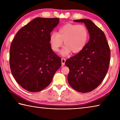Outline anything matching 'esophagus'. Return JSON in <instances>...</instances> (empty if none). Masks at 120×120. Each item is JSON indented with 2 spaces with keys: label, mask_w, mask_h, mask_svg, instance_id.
Segmentation results:
<instances>
[{
  "label": "esophagus",
  "mask_w": 120,
  "mask_h": 120,
  "mask_svg": "<svg viewBox=\"0 0 120 120\" xmlns=\"http://www.w3.org/2000/svg\"><path fill=\"white\" fill-rule=\"evenodd\" d=\"M65 62H66V59L64 58H62L61 59V63H62V66H64V65L65 64Z\"/></svg>",
  "instance_id": "obj_1"
}]
</instances>
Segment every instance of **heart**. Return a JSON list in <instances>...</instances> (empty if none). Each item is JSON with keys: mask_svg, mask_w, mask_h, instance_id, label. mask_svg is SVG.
<instances>
[{"mask_svg": "<svg viewBox=\"0 0 120 120\" xmlns=\"http://www.w3.org/2000/svg\"><path fill=\"white\" fill-rule=\"evenodd\" d=\"M88 31L83 25L67 24L59 29L57 33H52L50 37L51 47L57 52L62 45L64 46L60 52L63 56L72 52L76 54L84 49L88 40Z\"/></svg>", "mask_w": 120, "mask_h": 120, "instance_id": "obj_1", "label": "heart"}]
</instances>
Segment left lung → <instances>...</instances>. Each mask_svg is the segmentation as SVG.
Masks as SVG:
<instances>
[{"label":"left lung","instance_id":"8db88e82","mask_svg":"<svg viewBox=\"0 0 120 120\" xmlns=\"http://www.w3.org/2000/svg\"><path fill=\"white\" fill-rule=\"evenodd\" d=\"M74 21L84 23L90 38L82 51L65 62L69 68L68 81L75 90L88 93L96 88L106 76L110 61V49L104 32L92 21Z\"/></svg>","mask_w":120,"mask_h":120}]
</instances>
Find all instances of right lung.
I'll return each mask as SVG.
<instances>
[{"mask_svg": "<svg viewBox=\"0 0 120 120\" xmlns=\"http://www.w3.org/2000/svg\"><path fill=\"white\" fill-rule=\"evenodd\" d=\"M57 18L37 17L16 33L10 48L11 72L18 84L31 92L46 88L61 66V58L52 50L50 33Z\"/></svg>", "mask_w": 120, "mask_h": 120, "instance_id": "obj_1", "label": "right lung"}]
</instances>
